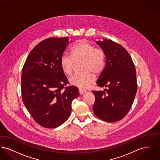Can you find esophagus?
I'll return each instance as SVG.
<instances>
[{
	"mask_svg": "<svg viewBox=\"0 0 160 160\" xmlns=\"http://www.w3.org/2000/svg\"><path fill=\"white\" fill-rule=\"evenodd\" d=\"M85 92H86V91H84V90H82V89H79V93H80V95L84 94Z\"/></svg>",
	"mask_w": 160,
	"mask_h": 160,
	"instance_id": "34e87169",
	"label": "esophagus"
}]
</instances>
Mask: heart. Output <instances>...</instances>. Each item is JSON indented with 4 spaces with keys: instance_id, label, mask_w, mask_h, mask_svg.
I'll use <instances>...</instances> for the list:
<instances>
[{
    "instance_id": "b5f03b06",
    "label": "heart",
    "mask_w": 160,
    "mask_h": 160,
    "mask_svg": "<svg viewBox=\"0 0 160 160\" xmlns=\"http://www.w3.org/2000/svg\"><path fill=\"white\" fill-rule=\"evenodd\" d=\"M71 57L63 54L60 64L62 71L71 76L75 63L83 61L82 73L77 74L69 78V83L81 89H86L94 83L95 75L101 74L105 67L106 57L102 50L84 40H80L72 47Z\"/></svg>"
}]
</instances>
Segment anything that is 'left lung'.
<instances>
[{"label":"left lung","mask_w":160,"mask_h":160,"mask_svg":"<svg viewBox=\"0 0 160 160\" xmlns=\"http://www.w3.org/2000/svg\"><path fill=\"white\" fill-rule=\"evenodd\" d=\"M96 43L104 53L106 66L97 83L103 91H92L95 97L93 113L108 122L121 120L129 112L137 92L136 71L128 52L107 39Z\"/></svg>","instance_id":"obj_1"}]
</instances>
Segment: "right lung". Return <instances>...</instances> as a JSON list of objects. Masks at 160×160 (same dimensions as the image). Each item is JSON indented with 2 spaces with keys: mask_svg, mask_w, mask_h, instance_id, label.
I'll return each mask as SVG.
<instances>
[{
  "mask_svg": "<svg viewBox=\"0 0 160 160\" xmlns=\"http://www.w3.org/2000/svg\"><path fill=\"white\" fill-rule=\"evenodd\" d=\"M69 43L68 37L49 38L40 42L29 54L22 73L24 106L41 126L54 128L63 124L71 112L72 100L79 96L62 71L61 57Z\"/></svg>",
  "mask_w": 160,
  "mask_h": 160,
  "instance_id": "1",
  "label": "right lung"
}]
</instances>
